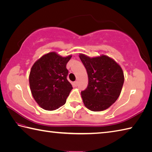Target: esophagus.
<instances>
[{"label": "esophagus", "mask_w": 152, "mask_h": 152, "mask_svg": "<svg viewBox=\"0 0 152 152\" xmlns=\"http://www.w3.org/2000/svg\"><path fill=\"white\" fill-rule=\"evenodd\" d=\"M73 85L74 86V87H77V81H75V82H73Z\"/></svg>", "instance_id": "obj_1"}]
</instances>
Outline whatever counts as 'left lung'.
I'll return each mask as SVG.
<instances>
[{
  "label": "left lung",
  "instance_id": "obj_1",
  "mask_svg": "<svg viewBox=\"0 0 152 152\" xmlns=\"http://www.w3.org/2000/svg\"><path fill=\"white\" fill-rule=\"evenodd\" d=\"M79 58L88 79L87 88L81 93L85 106L94 112L107 109L118 99L124 84L121 65L105 55L90 58L79 53Z\"/></svg>",
  "mask_w": 152,
  "mask_h": 152
}]
</instances>
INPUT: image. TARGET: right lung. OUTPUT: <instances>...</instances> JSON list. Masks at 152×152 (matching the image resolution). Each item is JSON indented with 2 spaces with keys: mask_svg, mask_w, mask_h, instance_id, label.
<instances>
[{
  "mask_svg": "<svg viewBox=\"0 0 152 152\" xmlns=\"http://www.w3.org/2000/svg\"><path fill=\"white\" fill-rule=\"evenodd\" d=\"M72 56L48 53L34 63L31 68L29 83L31 94L38 104L46 110H54L66 102L72 85L67 81V62Z\"/></svg>",
  "mask_w": 152,
  "mask_h": 152,
  "instance_id": "1",
  "label": "right lung"
}]
</instances>
